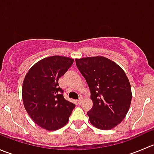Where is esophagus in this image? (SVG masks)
I'll return each instance as SVG.
<instances>
[{"mask_svg":"<svg viewBox=\"0 0 154 154\" xmlns=\"http://www.w3.org/2000/svg\"><path fill=\"white\" fill-rule=\"evenodd\" d=\"M83 97H80V99H79V100H78V103H79V104H81L82 102H83Z\"/></svg>","mask_w":154,"mask_h":154,"instance_id":"esophagus-1","label":"esophagus"}]
</instances>
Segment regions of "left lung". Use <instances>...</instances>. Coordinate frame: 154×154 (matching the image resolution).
Returning <instances> with one entry per match:
<instances>
[{
    "label": "left lung",
    "instance_id": "obj_1",
    "mask_svg": "<svg viewBox=\"0 0 154 154\" xmlns=\"http://www.w3.org/2000/svg\"><path fill=\"white\" fill-rule=\"evenodd\" d=\"M75 61L91 92L93 106L87 112L90 123L100 130L114 128L126 117L131 103V86L125 72L102 56Z\"/></svg>",
    "mask_w": 154,
    "mask_h": 154
}]
</instances>
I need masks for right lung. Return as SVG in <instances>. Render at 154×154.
Segmentation results:
<instances>
[{"label":"right lung","mask_w":154,"mask_h":154,"mask_svg":"<svg viewBox=\"0 0 154 154\" xmlns=\"http://www.w3.org/2000/svg\"><path fill=\"white\" fill-rule=\"evenodd\" d=\"M74 63V59L52 56L32 66L24 77L22 100L32 120L49 131L59 130L68 123L75 104L63 97L58 80Z\"/></svg>","instance_id":"obj_1"}]
</instances>
